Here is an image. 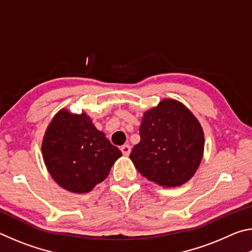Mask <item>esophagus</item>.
<instances>
[{"mask_svg": "<svg viewBox=\"0 0 252 252\" xmlns=\"http://www.w3.org/2000/svg\"><path fill=\"white\" fill-rule=\"evenodd\" d=\"M121 151L123 153V156L127 157V156L130 155V152H131V147L129 146V144H125V146L121 147Z\"/></svg>", "mask_w": 252, "mask_h": 252, "instance_id": "34e87169", "label": "esophagus"}]
</instances>
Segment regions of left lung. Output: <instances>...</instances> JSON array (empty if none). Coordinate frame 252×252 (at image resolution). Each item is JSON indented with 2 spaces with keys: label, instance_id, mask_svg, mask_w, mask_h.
Returning <instances> with one entry per match:
<instances>
[{
  "label": "left lung",
  "instance_id": "1",
  "mask_svg": "<svg viewBox=\"0 0 252 252\" xmlns=\"http://www.w3.org/2000/svg\"><path fill=\"white\" fill-rule=\"evenodd\" d=\"M140 136L130 159L149 181L164 188L182 186L201 163L202 126L193 113L177 100L163 99L146 111Z\"/></svg>",
  "mask_w": 252,
  "mask_h": 252
}]
</instances>
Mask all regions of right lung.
Listing matches in <instances>:
<instances>
[{"instance_id":"add662e5","label":"right lung","mask_w":252,"mask_h":252,"mask_svg":"<svg viewBox=\"0 0 252 252\" xmlns=\"http://www.w3.org/2000/svg\"><path fill=\"white\" fill-rule=\"evenodd\" d=\"M42 156L49 173L70 192L87 193L109 176L122 156L85 112L62 109L46 127Z\"/></svg>"}]
</instances>
